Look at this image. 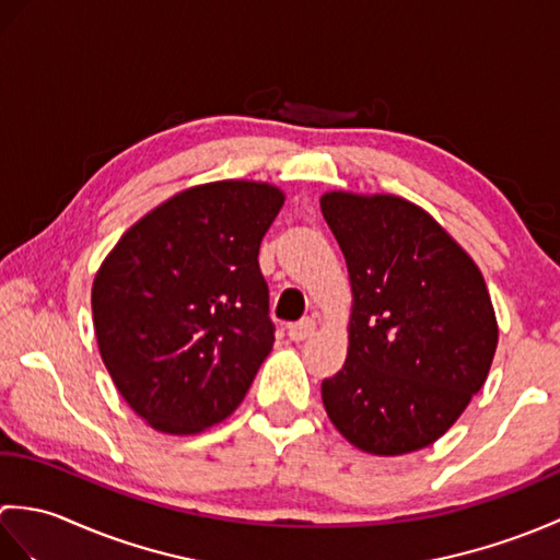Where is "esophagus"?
Returning a JSON list of instances; mask_svg holds the SVG:
<instances>
[{
    "label": "esophagus",
    "instance_id": "obj_1",
    "mask_svg": "<svg viewBox=\"0 0 560 560\" xmlns=\"http://www.w3.org/2000/svg\"><path fill=\"white\" fill-rule=\"evenodd\" d=\"M315 319L313 317H303L301 323H293V325H289V337L293 339V341H305L307 337H313L315 335Z\"/></svg>",
    "mask_w": 560,
    "mask_h": 560
}]
</instances>
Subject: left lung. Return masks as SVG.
I'll use <instances>...</instances> for the list:
<instances>
[{"instance_id": "8db88e82", "label": "left lung", "mask_w": 560, "mask_h": 560, "mask_svg": "<svg viewBox=\"0 0 560 560\" xmlns=\"http://www.w3.org/2000/svg\"><path fill=\"white\" fill-rule=\"evenodd\" d=\"M319 209L353 295L347 361L323 383L329 421L380 457L433 445L483 387L498 347L477 261L404 197L335 189Z\"/></svg>"}]
</instances>
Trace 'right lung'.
<instances>
[{"label":"right lung","mask_w":560,"mask_h":560,"mask_svg":"<svg viewBox=\"0 0 560 560\" xmlns=\"http://www.w3.org/2000/svg\"><path fill=\"white\" fill-rule=\"evenodd\" d=\"M287 195L257 180L187 187L141 217L91 289L101 359L151 428L231 416L273 347L259 243Z\"/></svg>","instance_id":"right-lung-1"}]
</instances>
